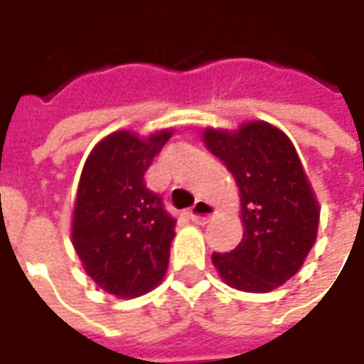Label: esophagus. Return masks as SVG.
<instances>
[{
	"label": "esophagus",
	"mask_w": 364,
	"mask_h": 364,
	"mask_svg": "<svg viewBox=\"0 0 364 364\" xmlns=\"http://www.w3.org/2000/svg\"><path fill=\"white\" fill-rule=\"evenodd\" d=\"M214 214H216V208H214L210 203H206V200H197L195 206L189 210V218L191 222H195V224H206V222H210Z\"/></svg>",
	"instance_id": "esophagus-1"
}]
</instances>
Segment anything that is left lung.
Wrapping results in <instances>:
<instances>
[{
	"instance_id": "left-lung-1",
	"label": "left lung",
	"mask_w": 364,
	"mask_h": 364,
	"mask_svg": "<svg viewBox=\"0 0 364 364\" xmlns=\"http://www.w3.org/2000/svg\"><path fill=\"white\" fill-rule=\"evenodd\" d=\"M203 142L236 179L244 222L240 245L213 253V265L232 289H279L304 265L320 226V203L294 144L265 120L206 127Z\"/></svg>"
}]
</instances>
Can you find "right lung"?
<instances>
[{
  "instance_id": "add662e5",
  "label": "right lung",
  "mask_w": 364,
  "mask_h": 364,
  "mask_svg": "<svg viewBox=\"0 0 364 364\" xmlns=\"http://www.w3.org/2000/svg\"><path fill=\"white\" fill-rule=\"evenodd\" d=\"M173 136L117 130L85 159L72 213V244L85 273L117 298L148 294L164 281L175 220L146 189L144 173Z\"/></svg>"
}]
</instances>
